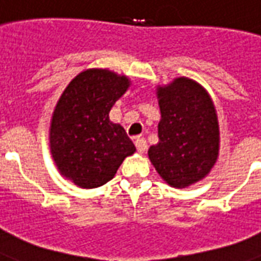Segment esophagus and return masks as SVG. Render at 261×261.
Masks as SVG:
<instances>
[{"label":"esophagus","instance_id":"34e87169","mask_svg":"<svg viewBox=\"0 0 261 261\" xmlns=\"http://www.w3.org/2000/svg\"><path fill=\"white\" fill-rule=\"evenodd\" d=\"M136 146L140 153H145L146 149H148V145H146V141L141 137H137L136 138Z\"/></svg>","mask_w":261,"mask_h":261}]
</instances>
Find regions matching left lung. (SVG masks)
<instances>
[{
  "label": "left lung",
  "mask_w": 261,
  "mask_h": 261,
  "mask_svg": "<svg viewBox=\"0 0 261 261\" xmlns=\"http://www.w3.org/2000/svg\"><path fill=\"white\" fill-rule=\"evenodd\" d=\"M159 142L148 150L150 163L170 187L188 188L209 174L220 150L217 112L209 92L188 77L156 87Z\"/></svg>",
  "instance_id": "obj_1"
}]
</instances>
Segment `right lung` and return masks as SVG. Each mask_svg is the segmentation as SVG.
Segmentation results:
<instances>
[{"label": "right lung", "instance_id": "1", "mask_svg": "<svg viewBox=\"0 0 261 261\" xmlns=\"http://www.w3.org/2000/svg\"><path fill=\"white\" fill-rule=\"evenodd\" d=\"M131 82L109 69H87L58 99L49 124V149L59 173L86 190L106 184L136 152L120 124L109 119Z\"/></svg>", "mask_w": 261, "mask_h": 261}]
</instances>
